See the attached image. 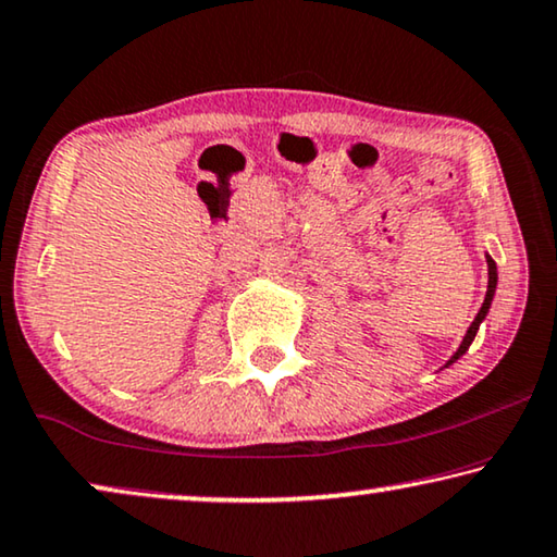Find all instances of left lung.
Wrapping results in <instances>:
<instances>
[{"label":"left lung","mask_w":557,"mask_h":557,"mask_svg":"<svg viewBox=\"0 0 557 557\" xmlns=\"http://www.w3.org/2000/svg\"><path fill=\"white\" fill-rule=\"evenodd\" d=\"M487 268H490V282H487V295H484L482 308H480V312H476V318L472 320V325H469V331H467V335H465V341H461V346L457 348V354H454V356L449 358V363H446V366H451L454 360L467 354V348L472 346L476 331H480V323L484 320V315H487V312H490L492 297H495V287H497V264H495V260H492V257H487Z\"/></svg>","instance_id":"left-lung-1"}]
</instances>
